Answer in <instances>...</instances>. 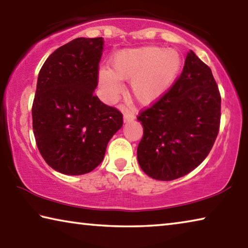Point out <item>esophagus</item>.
Returning <instances> with one entry per match:
<instances>
[{"mask_svg":"<svg viewBox=\"0 0 248 248\" xmlns=\"http://www.w3.org/2000/svg\"><path fill=\"white\" fill-rule=\"evenodd\" d=\"M134 118H136V117H134V115L131 114V112H125V114L124 115V123H130V121L134 120Z\"/></svg>","mask_w":248,"mask_h":248,"instance_id":"esophagus-1","label":"esophagus"}]
</instances>
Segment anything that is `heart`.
<instances>
[{
    "mask_svg": "<svg viewBox=\"0 0 248 248\" xmlns=\"http://www.w3.org/2000/svg\"><path fill=\"white\" fill-rule=\"evenodd\" d=\"M182 59L174 49L153 46L124 49L110 60V70H98V86L107 102H114L123 92V81H130L132 97L150 106L164 97L177 78Z\"/></svg>",
    "mask_w": 248,
    "mask_h": 248,
    "instance_id": "1",
    "label": "heart"
}]
</instances>
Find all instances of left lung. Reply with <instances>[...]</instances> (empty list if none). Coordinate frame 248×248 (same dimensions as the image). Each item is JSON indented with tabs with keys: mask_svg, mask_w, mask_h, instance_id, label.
Masks as SVG:
<instances>
[{
	"mask_svg": "<svg viewBox=\"0 0 248 248\" xmlns=\"http://www.w3.org/2000/svg\"><path fill=\"white\" fill-rule=\"evenodd\" d=\"M220 117L221 96L211 69L190 50L173 87L138 117L143 125L137 150L141 170L157 180L190 173L211 151Z\"/></svg>",
	"mask_w": 248,
	"mask_h": 248,
	"instance_id": "1",
	"label": "left lung"
}]
</instances>
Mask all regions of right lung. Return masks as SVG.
Masks as SVG:
<instances>
[{"label": "right lung", "mask_w": 248, "mask_h": 248, "mask_svg": "<svg viewBox=\"0 0 248 248\" xmlns=\"http://www.w3.org/2000/svg\"><path fill=\"white\" fill-rule=\"evenodd\" d=\"M103 50L102 37L73 39L50 54L38 74L32 130L41 156L59 173L95 170L123 127V114L94 95Z\"/></svg>", "instance_id": "1"}]
</instances>
